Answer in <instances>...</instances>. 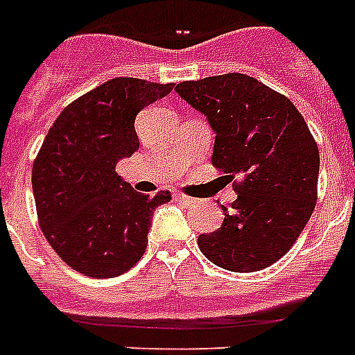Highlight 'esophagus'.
<instances>
[{
    "label": "esophagus",
    "mask_w": 355,
    "mask_h": 355,
    "mask_svg": "<svg viewBox=\"0 0 355 355\" xmlns=\"http://www.w3.org/2000/svg\"><path fill=\"white\" fill-rule=\"evenodd\" d=\"M173 197H175V200H177V202H182V205H191V197H186V195H182V193H175L173 195Z\"/></svg>",
    "instance_id": "esophagus-1"
}]
</instances>
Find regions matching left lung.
<instances>
[{
    "mask_svg": "<svg viewBox=\"0 0 355 355\" xmlns=\"http://www.w3.org/2000/svg\"><path fill=\"white\" fill-rule=\"evenodd\" d=\"M177 94L205 114L216 132L211 164L234 182L225 221L200 234L199 248L217 267L254 272L286 256L317 200L319 147L286 96L243 73L184 80Z\"/></svg>",
    "mask_w": 355,
    "mask_h": 355,
    "instance_id": "obj_1",
    "label": "left lung"
}]
</instances>
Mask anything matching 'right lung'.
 Masks as SVG:
<instances>
[{
    "label": "right lung",
    "instance_id": "right-lung-1",
    "mask_svg": "<svg viewBox=\"0 0 355 355\" xmlns=\"http://www.w3.org/2000/svg\"><path fill=\"white\" fill-rule=\"evenodd\" d=\"M175 83L107 80L64 108L33 164L38 223L53 250L80 275L114 278L144 256L153 214L169 191L144 195L116 166L139 147L134 119Z\"/></svg>",
    "mask_w": 355,
    "mask_h": 355
}]
</instances>
